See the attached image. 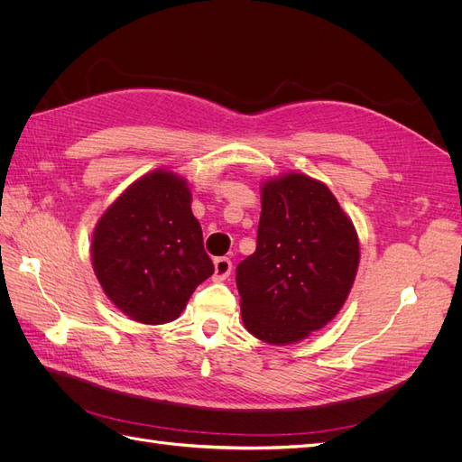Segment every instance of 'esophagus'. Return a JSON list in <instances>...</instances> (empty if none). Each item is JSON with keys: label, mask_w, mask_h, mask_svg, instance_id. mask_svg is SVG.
<instances>
[{"label": "esophagus", "mask_w": 462, "mask_h": 462, "mask_svg": "<svg viewBox=\"0 0 462 462\" xmlns=\"http://www.w3.org/2000/svg\"><path fill=\"white\" fill-rule=\"evenodd\" d=\"M214 268H216L214 277L217 279V282H223V279H227L231 275L233 262L229 258H226V256H221V258L214 260Z\"/></svg>", "instance_id": "esophagus-1"}]
</instances>
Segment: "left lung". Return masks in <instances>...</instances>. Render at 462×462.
Wrapping results in <instances>:
<instances>
[{"mask_svg": "<svg viewBox=\"0 0 462 462\" xmlns=\"http://www.w3.org/2000/svg\"><path fill=\"white\" fill-rule=\"evenodd\" d=\"M358 236L331 190L300 173L262 187L256 253L236 265L245 328L287 345L324 328L353 287Z\"/></svg>", "mask_w": 462, "mask_h": 462, "instance_id": "obj_1", "label": "left lung"}]
</instances>
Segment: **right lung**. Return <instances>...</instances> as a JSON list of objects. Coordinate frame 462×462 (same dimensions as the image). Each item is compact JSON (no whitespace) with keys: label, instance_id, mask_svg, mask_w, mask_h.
Returning <instances> with one entry per match:
<instances>
[{"label":"right lung","instance_id":"obj_1","mask_svg":"<svg viewBox=\"0 0 462 462\" xmlns=\"http://www.w3.org/2000/svg\"><path fill=\"white\" fill-rule=\"evenodd\" d=\"M97 282L121 312L165 324L214 273L190 190L171 171L138 179L100 217L92 236Z\"/></svg>","mask_w":462,"mask_h":462}]
</instances>
